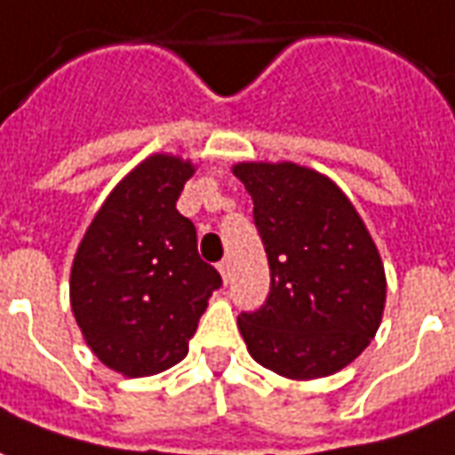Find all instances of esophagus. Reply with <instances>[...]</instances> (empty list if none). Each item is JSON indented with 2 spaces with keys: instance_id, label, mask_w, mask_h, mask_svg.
I'll list each match as a JSON object with an SVG mask.
<instances>
[{
  "instance_id": "34e87169",
  "label": "esophagus",
  "mask_w": 455,
  "mask_h": 455,
  "mask_svg": "<svg viewBox=\"0 0 455 455\" xmlns=\"http://www.w3.org/2000/svg\"><path fill=\"white\" fill-rule=\"evenodd\" d=\"M218 271H220V276H223V281L228 283V276H230V261L223 259L220 264H218Z\"/></svg>"
}]
</instances>
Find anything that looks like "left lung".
Returning a JSON list of instances; mask_svg holds the SVG:
<instances>
[{
  "mask_svg": "<svg viewBox=\"0 0 455 455\" xmlns=\"http://www.w3.org/2000/svg\"><path fill=\"white\" fill-rule=\"evenodd\" d=\"M254 201L271 291L237 327L251 359L291 380L332 376L376 337L386 268L366 225L332 179L293 162H237Z\"/></svg>",
  "mask_w": 455,
  "mask_h": 455,
  "instance_id": "8db88e82",
  "label": "left lung"
}]
</instances>
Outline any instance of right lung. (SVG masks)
I'll return each mask as SVG.
<instances>
[{"mask_svg": "<svg viewBox=\"0 0 455 455\" xmlns=\"http://www.w3.org/2000/svg\"><path fill=\"white\" fill-rule=\"evenodd\" d=\"M191 159L150 155L116 184L79 242L69 305L94 356L125 378L155 376L188 354L220 274L177 211Z\"/></svg>", "mask_w": 455, "mask_h": 455, "instance_id": "1", "label": "right lung"}]
</instances>
